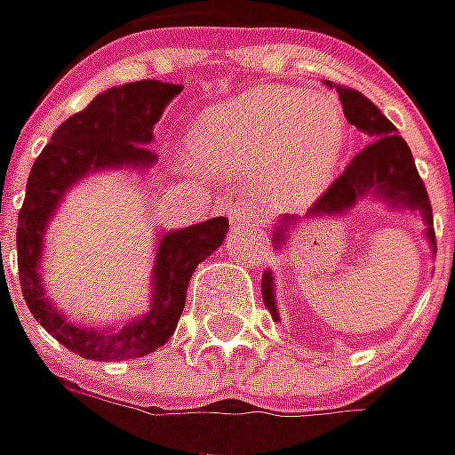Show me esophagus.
<instances>
[{"label":"esophagus","instance_id":"34e87169","mask_svg":"<svg viewBox=\"0 0 455 455\" xmlns=\"http://www.w3.org/2000/svg\"><path fill=\"white\" fill-rule=\"evenodd\" d=\"M254 219H257V212H254V206H249V204L236 201V204H231V206H228V221H231L234 227L251 224Z\"/></svg>","mask_w":455,"mask_h":455}]
</instances>
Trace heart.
<instances>
[{
    "label": "heart",
    "instance_id": "obj_1",
    "mask_svg": "<svg viewBox=\"0 0 455 455\" xmlns=\"http://www.w3.org/2000/svg\"><path fill=\"white\" fill-rule=\"evenodd\" d=\"M347 153V123L327 98L259 87L209 108L194 125V156L227 179L257 180L275 204L297 206L332 183Z\"/></svg>",
    "mask_w": 455,
    "mask_h": 455
}]
</instances>
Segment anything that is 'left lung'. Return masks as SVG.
Returning <instances> with one entry per match:
<instances>
[{
    "label": "left lung",
    "instance_id": "8db88e82",
    "mask_svg": "<svg viewBox=\"0 0 455 455\" xmlns=\"http://www.w3.org/2000/svg\"><path fill=\"white\" fill-rule=\"evenodd\" d=\"M327 87H335L324 80ZM342 110L350 125H355L370 143L353 158V164L345 168V173L327 188V194L317 198V204L305 216H279L272 231L276 254L290 249L291 234L305 221L317 219H342L357 209L363 201L383 204L395 213H413L423 221V239L431 246L435 257V234H433L431 201L426 194V186L415 171L413 153L408 143L395 133V125L378 110V105L350 87H337ZM261 297L264 307L272 312V320L282 322L279 305H276V279L272 269H264L261 275Z\"/></svg>",
    "mask_w": 455,
    "mask_h": 455
}]
</instances>
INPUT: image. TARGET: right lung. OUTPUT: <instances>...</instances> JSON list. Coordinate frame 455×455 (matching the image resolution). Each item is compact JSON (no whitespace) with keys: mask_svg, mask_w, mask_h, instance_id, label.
<instances>
[{"mask_svg":"<svg viewBox=\"0 0 455 455\" xmlns=\"http://www.w3.org/2000/svg\"><path fill=\"white\" fill-rule=\"evenodd\" d=\"M179 92L180 85L158 80L108 87L83 113H75L57 128L27 180L17 224V264L24 302L57 342L85 360L120 363L164 347L179 324L191 275L227 239V216L186 228L156 231L150 302L143 315L128 320L100 324L70 320L44 287V234L65 196L95 173H148L158 161L150 150L153 128L168 100Z\"/></svg>","mask_w":455,"mask_h":455,"instance_id":"1","label":"right lung"}]
</instances>
